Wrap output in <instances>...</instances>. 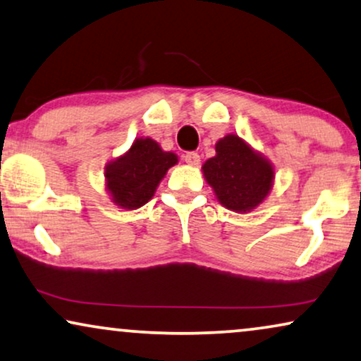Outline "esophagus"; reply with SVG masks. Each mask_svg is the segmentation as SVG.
Masks as SVG:
<instances>
[{"label": "esophagus", "mask_w": 361, "mask_h": 361, "mask_svg": "<svg viewBox=\"0 0 361 361\" xmlns=\"http://www.w3.org/2000/svg\"><path fill=\"white\" fill-rule=\"evenodd\" d=\"M183 160L188 163V165H200V155L196 152H186L183 155Z\"/></svg>", "instance_id": "1"}]
</instances>
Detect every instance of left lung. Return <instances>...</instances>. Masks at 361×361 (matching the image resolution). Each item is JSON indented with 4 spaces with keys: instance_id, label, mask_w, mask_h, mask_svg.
I'll return each mask as SVG.
<instances>
[{
    "instance_id": "left-lung-1",
    "label": "left lung",
    "mask_w": 361,
    "mask_h": 361,
    "mask_svg": "<svg viewBox=\"0 0 361 361\" xmlns=\"http://www.w3.org/2000/svg\"><path fill=\"white\" fill-rule=\"evenodd\" d=\"M206 181L228 209H254L271 190L274 170L241 138L228 135L216 143V157L203 165Z\"/></svg>"
}]
</instances>
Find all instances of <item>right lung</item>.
<instances>
[{
    "mask_svg": "<svg viewBox=\"0 0 361 361\" xmlns=\"http://www.w3.org/2000/svg\"><path fill=\"white\" fill-rule=\"evenodd\" d=\"M176 161L175 153L163 152L152 138H137L128 153L105 170L114 203L125 209L140 208L152 200L168 168Z\"/></svg>",
    "mask_w": 361,
    "mask_h": 361,
    "instance_id": "right-lung-1",
    "label": "right lung"
}]
</instances>
